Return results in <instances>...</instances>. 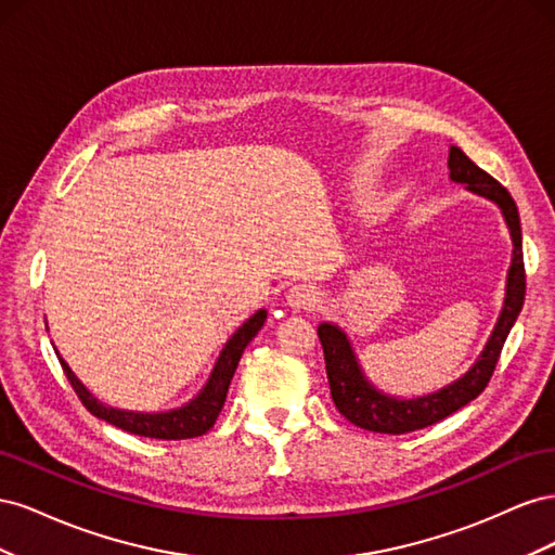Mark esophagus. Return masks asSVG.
<instances>
[{
    "instance_id": "1",
    "label": "esophagus",
    "mask_w": 555,
    "mask_h": 555,
    "mask_svg": "<svg viewBox=\"0 0 555 555\" xmlns=\"http://www.w3.org/2000/svg\"><path fill=\"white\" fill-rule=\"evenodd\" d=\"M287 304L294 310H314L319 304H322V294H319L310 284H294V287L287 292Z\"/></svg>"
}]
</instances>
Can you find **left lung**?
Masks as SVG:
<instances>
[{"mask_svg":"<svg viewBox=\"0 0 555 555\" xmlns=\"http://www.w3.org/2000/svg\"><path fill=\"white\" fill-rule=\"evenodd\" d=\"M449 178L459 184H465L467 192L493 201L505 217L509 236H512V266L507 271L505 304H502L495 328L491 331L489 343L483 345L479 359L469 365V371L453 379L442 389L424 393L416 398H398L379 391L377 386L365 377L363 367L354 354L347 333L333 322H322L317 328L319 340L324 347L326 375L331 386V398L338 412L359 428L373 433L400 435L418 430L442 422L449 414L465 408L469 400H475L489 384L495 363L500 359L502 345L516 322V317L524 308L526 298V268H524V245H520V220L518 208L509 192L491 178L486 171L469 159L461 147H449Z\"/></svg>","mask_w":555,"mask_h":555,"instance_id":"8db88e82","label":"left lung"}]
</instances>
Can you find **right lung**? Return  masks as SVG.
Listing matches in <instances>:
<instances>
[{
  "label": "right lung",
  "instance_id": "obj_1",
  "mask_svg": "<svg viewBox=\"0 0 555 555\" xmlns=\"http://www.w3.org/2000/svg\"><path fill=\"white\" fill-rule=\"evenodd\" d=\"M266 314L268 312L263 308L257 310L236 333L231 335L224 349L220 351V357H217L204 389H201L190 402H184L182 408H176L169 412H131V410H117V408L104 405V402H99L86 389V384L74 375L69 363H66L62 357H60V363L64 367L66 379L72 382L74 391L82 400V405H86L96 418H104V422L113 424L115 428L141 435V438H155V440L198 438V435L208 433L215 426L217 416H220L233 373H236L245 347L261 331Z\"/></svg>",
  "mask_w": 555,
  "mask_h": 555
}]
</instances>
